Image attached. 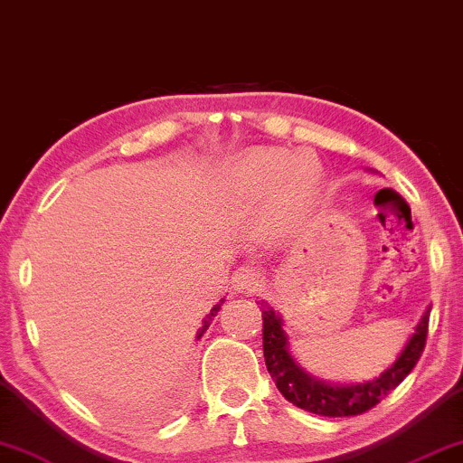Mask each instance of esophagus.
I'll use <instances>...</instances> for the list:
<instances>
[{
	"mask_svg": "<svg viewBox=\"0 0 463 463\" xmlns=\"http://www.w3.org/2000/svg\"><path fill=\"white\" fill-rule=\"evenodd\" d=\"M232 284L238 292H244V294L257 292L260 286V273L257 267H252V265L238 267L236 273H233V278H232Z\"/></svg>",
	"mask_w": 463,
	"mask_h": 463,
	"instance_id": "esophagus-1",
	"label": "esophagus"
}]
</instances>
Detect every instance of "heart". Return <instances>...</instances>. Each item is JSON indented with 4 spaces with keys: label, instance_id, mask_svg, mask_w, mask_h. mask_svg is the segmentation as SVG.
Masks as SVG:
<instances>
[{
    "label": "heart",
    "instance_id": "heart-1",
    "mask_svg": "<svg viewBox=\"0 0 463 463\" xmlns=\"http://www.w3.org/2000/svg\"><path fill=\"white\" fill-rule=\"evenodd\" d=\"M230 182L244 194H260L276 185L281 209L297 211L309 203L319 187L321 166L315 158L294 156L278 148H254L230 165Z\"/></svg>",
    "mask_w": 463,
    "mask_h": 463
}]
</instances>
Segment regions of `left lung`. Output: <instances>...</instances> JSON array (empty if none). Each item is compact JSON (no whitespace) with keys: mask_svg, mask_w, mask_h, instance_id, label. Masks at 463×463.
Here are the masks:
<instances>
[{"mask_svg":"<svg viewBox=\"0 0 463 463\" xmlns=\"http://www.w3.org/2000/svg\"><path fill=\"white\" fill-rule=\"evenodd\" d=\"M263 305V303H260ZM263 354L267 372L271 373L278 391L300 410L326 418H348L361 415L376 407L388 392H392L407 378L418 359L421 357L428 338V311L415 327V334L407 343L399 359L382 372L376 380L353 386H332L315 380L294 364L288 353L286 334L281 330V319L276 311L263 305Z\"/></svg>","mask_w":463,"mask_h":463,"instance_id":"obj_1","label":"left lung"}]
</instances>
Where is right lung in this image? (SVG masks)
<instances>
[{
  "label": "right lung",
  "mask_w": 463,
  "mask_h": 463,
  "mask_svg": "<svg viewBox=\"0 0 463 463\" xmlns=\"http://www.w3.org/2000/svg\"><path fill=\"white\" fill-rule=\"evenodd\" d=\"M221 303H223V300H221ZM221 303L219 305H215V307H213V309H211V313L209 315H206V319H204V326L203 327H200V332H198V340L200 338H203V334L206 332V327H209L211 326V321H213V317H215V315H217V311H219V307H221Z\"/></svg>",
  "instance_id": "1"
}]
</instances>
